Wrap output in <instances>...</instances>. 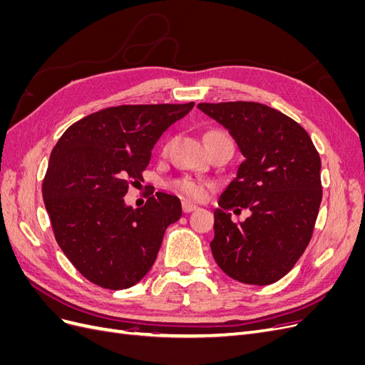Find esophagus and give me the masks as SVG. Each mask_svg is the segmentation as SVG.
<instances>
[{"instance_id":"34e87169","label":"esophagus","mask_w":365,"mask_h":365,"mask_svg":"<svg viewBox=\"0 0 365 365\" xmlns=\"http://www.w3.org/2000/svg\"><path fill=\"white\" fill-rule=\"evenodd\" d=\"M197 207L195 204H190V202H182V212L184 213H190L193 212V210H196Z\"/></svg>"}]
</instances>
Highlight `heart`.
Returning <instances> with one entry per match:
<instances>
[{
	"instance_id": "obj_1",
	"label": "heart",
	"mask_w": 365,
	"mask_h": 365,
	"mask_svg": "<svg viewBox=\"0 0 365 365\" xmlns=\"http://www.w3.org/2000/svg\"><path fill=\"white\" fill-rule=\"evenodd\" d=\"M205 140H228V137L222 132L219 130H208L205 134ZM175 189L178 190L181 195H184L185 197H189V200H195V201H200L205 196V184L192 180V178H180L173 182Z\"/></svg>"
}]
</instances>
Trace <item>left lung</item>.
<instances>
[{
	"label": "left lung",
	"mask_w": 365,
	"mask_h": 365,
	"mask_svg": "<svg viewBox=\"0 0 365 365\" xmlns=\"http://www.w3.org/2000/svg\"><path fill=\"white\" fill-rule=\"evenodd\" d=\"M244 155L215 210L213 257L228 277L271 284L288 274L312 237L322 204V161L307 132L257 102L200 103ZM250 210L235 225L227 209Z\"/></svg>",
	"instance_id": "1"
}]
</instances>
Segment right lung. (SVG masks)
Segmentation results:
<instances>
[{"label": "right lung", "mask_w": 365, "mask_h": 365, "mask_svg": "<svg viewBox=\"0 0 365 365\" xmlns=\"http://www.w3.org/2000/svg\"><path fill=\"white\" fill-rule=\"evenodd\" d=\"M184 105H121L76 121L53 148L42 196L58 245L85 279L126 289L152 268L164 231L181 217L176 196L157 192L126 205L163 132L189 114Z\"/></svg>", "instance_id": "1"}]
</instances>
